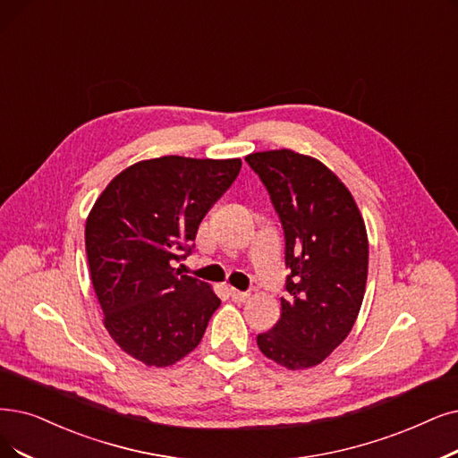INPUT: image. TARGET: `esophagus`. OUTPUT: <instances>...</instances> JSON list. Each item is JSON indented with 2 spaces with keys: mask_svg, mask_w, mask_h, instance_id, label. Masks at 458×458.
<instances>
[{
  "mask_svg": "<svg viewBox=\"0 0 458 458\" xmlns=\"http://www.w3.org/2000/svg\"><path fill=\"white\" fill-rule=\"evenodd\" d=\"M229 295H231V299L234 301V302H246L248 299H250V293H246V291H239V289H233L231 287V291H229Z\"/></svg>",
  "mask_w": 458,
  "mask_h": 458,
  "instance_id": "34e87169",
  "label": "esophagus"
}]
</instances>
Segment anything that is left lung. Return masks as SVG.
Returning <instances> with one entry per match:
<instances>
[{"instance_id": "left-lung-1", "label": "left lung", "mask_w": 458, "mask_h": 458, "mask_svg": "<svg viewBox=\"0 0 458 458\" xmlns=\"http://www.w3.org/2000/svg\"><path fill=\"white\" fill-rule=\"evenodd\" d=\"M246 161L280 216L289 268L280 319L258 345L287 370L312 369L359 316L369 276L367 227L350 190L319 159L282 148Z\"/></svg>"}]
</instances>
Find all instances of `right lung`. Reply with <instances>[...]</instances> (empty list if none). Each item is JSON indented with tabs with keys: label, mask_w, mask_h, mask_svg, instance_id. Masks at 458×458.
Returning a JSON list of instances; mask_svg holds the SVG:
<instances>
[{
	"label": "right lung",
	"mask_w": 458,
	"mask_h": 458,
	"mask_svg": "<svg viewBox=\"0 0 458 458\" xmlns=\"http://www.w3.org/2000/svg\"><path fill=\"white\" fill-rule=\"evenodd\" d=\"M242 161L163 156L123 169L86 219L89 276L103 323L146 367H171L203 338L219 301L174 268L199 224L239 176Z\"/></svg>",
	"instance_id": "add662e5"
}]
</instances>
